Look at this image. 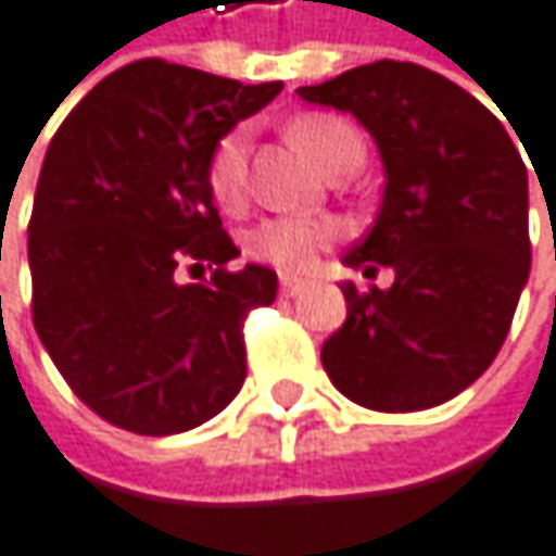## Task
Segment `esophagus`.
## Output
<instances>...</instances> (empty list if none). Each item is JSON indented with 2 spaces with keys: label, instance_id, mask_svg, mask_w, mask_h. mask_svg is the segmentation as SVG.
I'll list each match as a JSON object with an SVG mask.
<instances>
[{
  "label": "esophagus",
  "instance_id": "obj_1",
  "mask_svg": "<svg viewBox=\"0 0 556 556\" xmlns=\"http://www.w3.org/2000/svg\"><path fill=\"white\" fill-rule=\"evenodd\" d=\"M303 287H306V280H300V276H280V293L283 296H296V293H303Z\"/></svg>",
  "mask_w": 556,
  "mask_h": 556
}]
</instances>
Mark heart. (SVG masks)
Instances as JSON below:
<instances>
[{"instance_id":"obj_1","label":"heart","mask_w":556,"mask_h":556,"mask_svg":"<svg viewBox=\"0 0 556 556\" xmlns=\"http://www.w3.org/2000/svg\"><path fill=\"white\" fill-rule=\"evenodd\" d=\"M293 141L319 164L326 167V161L349 141H363L359 131H355L345 117L339 114H303L290 128ZM243 180H247V138L240 131H230L227 138H220V144L211 154V167H207V184L214 201L224 207H237L243 197ZM332 227L313 217H269L263 220L253 233H250V253L256 260H266L280 269H306L319 250L332 240Z\"/></svg>"}]
</instances>
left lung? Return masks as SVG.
Returning <instances> with one entry per match:
<instances>
[{
    "mask_svg": "<svg viewBox=\"0 0 556 556\" xmlns=\"http://www.w3.org/2000/svg\"><path fill=\"white\" fill-rule=\"evenodd\" d=\"M296 94L372 135L382 204L342 263L395 273L389 290L342 283L349 313L323 342V369L376 412L442 405L494 363L528 283V167L478 98L412 62L359 65Z\"/></svg>",
    "mask_w": 556,
    "mask_h": 556,
    "instance_id": "obj_1",
    "label": "left lung"
}]
</instances>
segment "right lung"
Wrapping results in <instances>:
<instances>
[{"mask_svg": "<svg viewBox=\"0 0 556 556\" xmlns=\"http://www.w3.org/2000/svg\"><path fill=\"white\" fill-rule=\"evenodd\" d=\"M280 91L144 59L98 81L55 131L28 224L31 319L104 421L177 434L240 392L243 316L276 300V273L224 269L240 250L207 167L220 138ZM184 265L215 276L187 285Z\"/></svg>", "mask_w": 556, "mask_h": 556, "instance_id": "right-lung-1", "label": "right lung"}]
</instances>
